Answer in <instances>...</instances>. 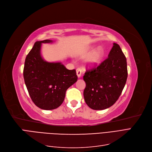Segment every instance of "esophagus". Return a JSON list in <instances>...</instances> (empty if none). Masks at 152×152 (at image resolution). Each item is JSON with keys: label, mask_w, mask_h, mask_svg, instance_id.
Returning <instances> with one entry per match:
<instances>
[{"label": "esophagus", "mask_w": 152, "mask_h": 152, "mask_svg": "<svg viewBox=\"0 0 152 152\" xmlns=\"http://www.w3.org/2000/svg\"><path fill=\"white\" fill-rule=\"evenodd\" d=\"M81 72H82V69L80 67H78V68L76 69V75L78 77H80L81 76Z\"/></svg>", "instance_id": "34e87169"}]
</instances>
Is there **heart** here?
<instances>
[{"instance_id":"1","label":"heart","mask_w":152,"mask_h":152,"mask_svg":"<svg viewBox=\"0 0 152 152\" xmlns=\"http://www.w3.org/2000/svg\"><path fill=\"white\" fill-rule=\"evenodd\" d=\"M94 48H91V51ZM104 55V49L102 48H98L95 51L89 55L86 60V63L89 66H94L97 65L102 59Z\"/></svg>"}]
</instances>
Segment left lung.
Masks as SVG:
<instances>
[{"label": "left lung", "mask_w": 152, "mask_h": 152, "mask_svg": "<svg viewBox=\"0 0 152 152\" xmlns=\"http://www.w3.org/2000/svg\"><path fill=\"white\" fill-rule=\"evenodd\" d=\"M128 77L125 56L118 44L113 43L108 57L98 66L86 70L84 98L89 108L102 110L110 108L119 98Z\"/></svg>", "instance_id": "1"}]
</instances>
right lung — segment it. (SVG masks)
Here are the masks:
<instances>
[{
	"mask_svg": "<svg viewBox=\"0 0 152 152\" xmlns=\"http://www.w3.org/2000/svg\"><path fill=\"white\" fill-rule=\"evenodd\" d=\"M52 40L37 41L26 56L23 75L29 96L37 107L44 110L58 108L66 92L77 80L75 69L69 70L58 63L44 61L41 54V44Z\"/></svg>",
	"mask_w": 152,
	"mask_h": 152,
	"instance_id": "add662e5",
	"label": "right lung"
}]
</instances>
